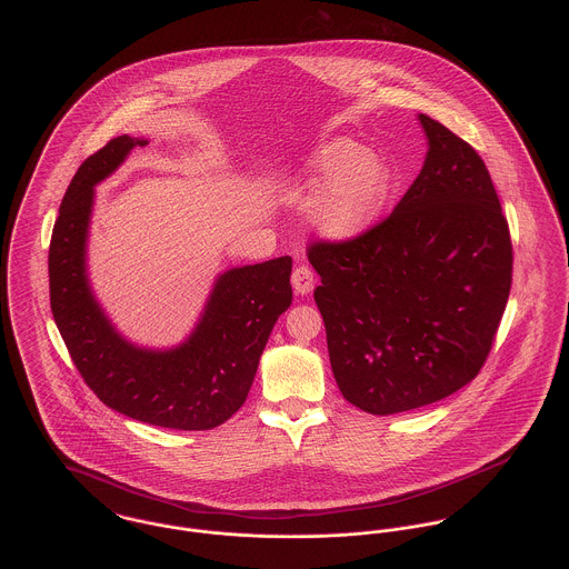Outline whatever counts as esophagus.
<instances>
[{
    "label": "esophagus",
    "instance_id": "34e87169",
    "mask_svg": "<svg viewBox=\"0 0 569 569\" xmlns=\"http://www.w3.org/2000/svg\"><path fill=\"white\" fill-rule=\"evenodd\" d=\"M291 282H293L296 293H300V296L310 293L312 287H315V273H312L309 264H298L291 273Z\"/></svg>",
    "mask_w": 569,
    "mask_h": 569
}]
</instances>
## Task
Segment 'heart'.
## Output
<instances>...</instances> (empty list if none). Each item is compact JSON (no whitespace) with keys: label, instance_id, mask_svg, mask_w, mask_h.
Masks as SVG:
<instances>
[{"label":"heart","instance_id":"b5f03b06","mask_svg":"<svg viewBox=\"0 0 569 569\" xmlns=\"http://www.w3.org/2000/svg\"><path fill=\"white\" fill-rule=\"evenodd\" d=\"M302 187L319 191L310 217L328 239L365 232L393 193V169L382 156L369 154L352 139H332L305 162Z\"/></svg>","mask_w":569,"mask_h":569}]
</instances>
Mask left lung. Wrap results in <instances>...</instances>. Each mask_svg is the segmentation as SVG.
Returning a JSON list of instances; mask_svg holds the SVG:
<instances>
[{"mask_svg":"<svg viewBox=\"0 0 569 569\" xmlns=\"http://www.w3.org/2000/svg\"><path fill=\"white\" fill-rule=\"evenodd\" d=\"M423 167L389 217L346 241H315V302L335 380L365 413L443 400L487 361L513 280V246L478 152L419 114Z\"/></svg>","mask_w":569,"mask_h":569,"instance_id":"left-lung-1","label":"left lung"}]
</instances>
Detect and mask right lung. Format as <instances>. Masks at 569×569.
Returning <instances> with one entry per match:
<instances>
[{
  "instance_id": "right-lung-1",
  "label": "right lung",
  "mask_w": 569,
  "mask_h": 569,
  "mask_svg": "<svg viewBox=\"0 0 569 569\" xmlns=\"http://www.w3.org/2000/svg\"><path fill=\"white\" fill-rule=\"evenodd\" d=\"M148 141L110 139L76 171L50 243V305L62 341L89 389L132 419L210 430L237 413L254 382L276 319L289 309L291 257L219 276L191 337L167 352L134 348L117 335L87 280L93 187Z\"/></svg>"
}]
</instances>
